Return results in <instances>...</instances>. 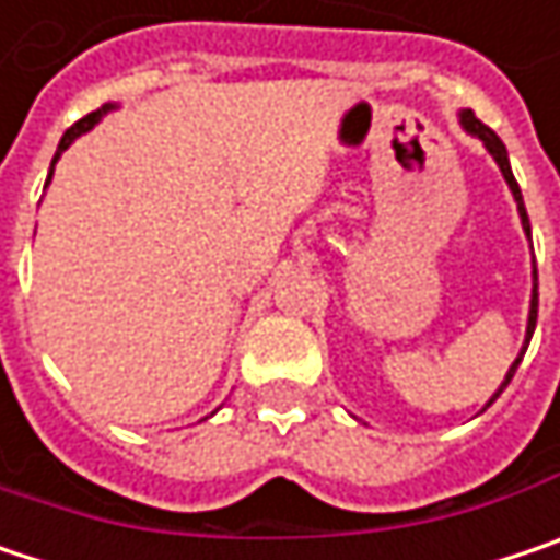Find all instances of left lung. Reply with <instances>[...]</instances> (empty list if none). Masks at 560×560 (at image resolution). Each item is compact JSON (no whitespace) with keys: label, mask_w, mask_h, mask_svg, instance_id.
<instances>
[{"label":"left lung","mask_w":560,"mask_h":560,"mask_svg":"<svg viewBox=\"0 0 560 560\" xmlns=\"http://www.w3.org/2000/svg\"><path fill=\"white\" fill-rule=\"evenodd\" d=\"M462 127L468 130V133H475L478 140L488 145V152L494 155V162L500 165V172H503V178H506V184H510V190H513V197H516V207H520V217H523V229H526V235H529V217H526V207H523V194H520V184H516V178H513V172H510V162H506V149H503V142H500V137L491 130V127H485L471 110H465L462 114ZM536 318H539V273H536V287H533V308H529V328H526V347H529V338H533V331H536ZM526 347H523V353H526ZM523 353L516 357V363L510 366V373H506V380H503V385L498 388V395L510 385V380H513V373H516V366H520V360H523ZM498 395L491 398V401H498ZM488 401V405H491Z\"/></svg>","instance_id":"1"}]
</instances>
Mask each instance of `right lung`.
<instances>
[{"mask_svg": "<svg viewBox=\"0 0 560 560\" xmlns=\"http://www.w3.org/2000/svg\"><path fill=\"white\" fill-rule=\"evenodd\" d=\"M104 110H107V107H104ZM98 117H101V110H92V114H85V117H82V120H75V124H72V127H69V130H66V133H62L60 149H57V155H54V162H57V159H60V155H62V149H69V142L75 140V137H79V133H85V130H92V127H95V120H98ZM50 175H54V168H50Z\"/></svg>", "mask_w": 560, "mask_h": 560, "instance_id": "add662e5", "label": "right lung"}]
</instances>
